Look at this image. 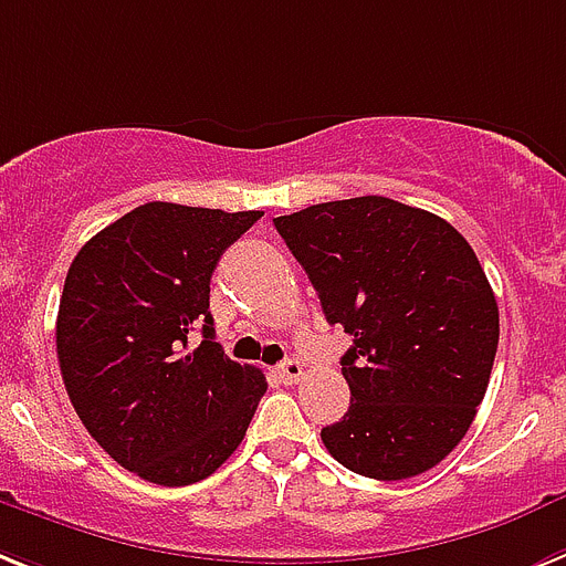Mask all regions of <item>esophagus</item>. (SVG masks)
Here are the masks:
<instances>
[{
	"label": "esophagus",
	"mask_w": 566,
	"mask_h": 566,
	"mask_svg": "<svg viewBox=\"0 0 566 566\" xmlns=\"http://www.w3.org/2000/svg\"><path fill=\"white\" fill-rule=\"evenodd\" d=\"M279 377H282L287 386H293V382H298V379L305 377V368H302L298 359H284V363L279 365Z\"/></svg>",
	"instance_id": "34e87169"
}]
</instances>
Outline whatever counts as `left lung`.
I'll return each mask as SVG.
<instances>
[{"label":"left lung","mask_w":566,"mask_h":566,"mask_svg":"<svg viewBox=\"0 0 566 566\" xmlns=\"http://www.w3.org/2000/svg\"><path fill=\"white\" fill-rule=\"evenodd\" d=\"M305 268L342 356L348 415L322 429L342 467L374 481L434 469L472 426L497 350V302L469 241L382 195L273 218Z\"/></svg>","instance_id":"obj_1"}]
</instances>
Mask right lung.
Instances as JSON below:
<instances>
[{"instance_id":"right-lung-1","label":"right lung","mask_w":566,"mask_h":566,"mask_svg":"<svg viewBox=\"0 0 566 566\" xmlns=\"http://www.w3.org/2000/svg\"><path fill=\"white\" fill-rule=\"evenodd\" d=\"M264 212L151 201L71 261L56 359L71 406L106 454L158 486L210 478L253 420L268 379L212 342L218 259ZM201 326L205 339L188 348Z\"/></svg>"}]
</instances>
